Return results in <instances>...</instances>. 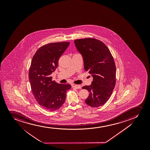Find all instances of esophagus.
<instances>
[{
  "label": "esophagus",
  "mask_w": 150,
  "mask_h": 150,
  "mask_svg": "<svg viewBox=\"0 0 150 150\" xmlns=\"http://www.w3.org/2000/svg\"><path fill=\"white\" fill-rule=\"evenodd\" d=\"M72 88H75L76 89H81V86L79 85H77V84H73L72 86Z\"/></svg>",
  "instance_id": "esophagus-1"
}]
</instances>
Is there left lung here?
<instances>
[{
	"label": "left lung",
	"instance_id": "left-lung-1",
	"mask_svg": "<svg viewBox=\"0 0 150 150\" xmlns=\"http://www.w3.org/2000/svg\"><path fill=\"white\" fill-rule=\"evenodd\" d=\"M74 43L83 57L84 70L93 78L91 85L82 88L90 93L85 102L94 108L103 105L115 86L116 68L114 58L108 47L99 40L83 38L75 40Z\"/></svg>",
	"mask_w": 150,
	"mask_h": 150
}]
</instances>
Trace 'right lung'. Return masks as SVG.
Instances as JSON below:
<instances>
[{"label": "right lung", "instance_id": "add662e5", "mask_svg": "<svg viewBox=\"0 0 150 150\" xmlns=\"http://www.w3.org/2000/svg\"><path fill=\"white\" fill-rule=\"evenodd\" d=\"M70 43L59 42L40 47L35 53L29 68L28 78L33 96L46 110L54 111L64 105L69 83L59 84L52 81L50 74L58 67V61Z\"/></svg>", "mask_w": 150, "mask_h": 150}]
</instances>
